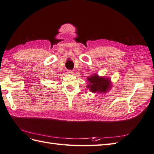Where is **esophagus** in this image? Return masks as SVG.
<instances>
[{"mask_svg":"<svg viewBox=\"0 0 154 154\" xmlns=\"http://www.w3.org/2000/svg\"><path fill=\"white\" fill-rule=\"evenodd\" d=\"M67 73L69 74V75H72L73 73V71H72V70H67Z\"/></svg>","mask_w":154,"mask_h":154,"instance_id":"obj_1","label":"esophagus"}]
</instances>
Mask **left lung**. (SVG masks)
Segmentation results:
<instances>
[{
    "label": "left lung",
    "mask_w": 154,
    "mask_h": 154,
    "mask_svg": "<svg viewBox=\"0 0 154 154\" xmlns=\"http://www.w3.org/2000/svg\"><path fill=\"white\" fill-rule=\"evenodd\" d=\"M88 85L87 88L92 93L105 94L111 89L112 82L110 78L99 76L97 73H94L87 78Z\"/></svg>",
    "instance_id": "obj_1"
}]
</instances>
